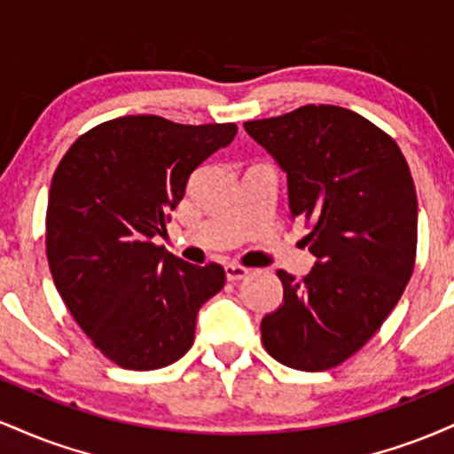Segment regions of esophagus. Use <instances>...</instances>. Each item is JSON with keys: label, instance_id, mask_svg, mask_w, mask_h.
Masks as SVG:
<instances>
[{"label": "esophagus", "instance_id": "obj_1", "mask_svg": "<svg viewBox=\"0 0 454 454\" xmlns=\"http://www.w3.org/2000/svg\"><path fill=\"white\" fill-rule=\"evenodd\" d=\"M223 270H226L228 281H239V279L247 278V275H249V269H245V267H241V264H234V262L226 264Z\"/></svg>", "mask_w": 454, "mask_h": 454}]
</instances>
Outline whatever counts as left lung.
Listing matches in <instances>:
<instances>
[{
    "label": "left lung",
    "instance_id": "obj_1",
    "mask_svg": "<svg viewBox=\"0 0 454 454\" xmlns=\"http://www.w3.org/2000/svg\"><path fill=\"white\" fill-rule=\"evenodd\" d=\"M243 126L288 175L290 215L305 220L316 258L303 279L278 270L284 303L262 317V343L286 367H337L376 335L414 270L410 166L387 132L331 104Z\"/></svg>",
    "mask_w": 454,
    "mask_h": 454
}]
</instances>
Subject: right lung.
Listing matches in <instances>:
<instances>
[{"label": "right lung", "mask_w": 454, "mask_h": 454, "mask_svg": "<svg viewBox=\"0 0 454 454\" xmlns=\"http://www.w3.org/2000/svg\"><path fill=\"white\" fill-rule=\"evenodd\" d=\"M234 123L184 126L129 114L74 140L53 175L46 258L57 293L114 364L149 372L194 343L198 309L226 284L220 264L185 262L153 243L198 166Z\"/></svg>", "instance_id": "add662e5"}]
</instances>
